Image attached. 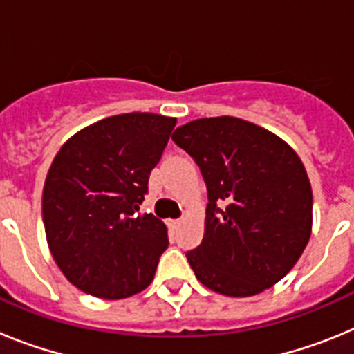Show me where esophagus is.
<instances>
[{
    "mask_svg": "<svg viewBox=\"0 0 354 354\" xmlns=\"http://www.w3.org/2000/svg\"><path fill=\"white\" fill-rule=\"evenodd\" d=\"M180 223H183V220H170V221H168V227L174 228V230H175V228L179 227Z\"/></svg>",
    "mask_w": 354,
    "mask_h": 354,
    "instance_id": "obj_1",
    "label": "esophagus"
}]
</instances>
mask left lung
I'll list each match as a JSON object with an SVG mask.
<instances>
[{
    "mask_svg": "<svg viewBox=\"0 0 354 354\" xmlns=\"http://www.w3.org/2000/svg\"><path fill=\"white\" fill-rule=\"evenodd\" d=\"M207 184L204 239L186 257L200 283L246 298L280 282L312 234V186L299 156L236 117L198 118L171 134Z\"/></svg>",
    "mask_w": 354,
    "mask_h": 354,
    "instance_id": "obj_1",
    "label": "left lung"
}]
</instances>
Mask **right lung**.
<instances>
[{
    "label": "right lung",
    "instance_id": "1",
    "mask_svg": "<svg viewBox=\"0 0 354 354\" xmlns=\"http://www.w3.org/2000/svg\"><path fill=\"white\" fill-rule=\"evenodd\" d=\"M177 118L124 113L72 134L42 192L49 252L68 282L102 299H124L154 280L168 228L140 212L149 175Z\"/></svg>",
    "mask_w": 354,
    "mask_h": 354
}]
</instances>
